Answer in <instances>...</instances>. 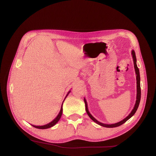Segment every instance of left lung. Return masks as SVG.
Returning a JSON list of instances; mask_svg holds the SVG:
<instances>
[{"instance_id":"left-lung-1","label":"left lung","mask_w":156,"mask_h":156,"mask_svg":"<svg viewBox=\"0 0 156 156\" xmlns=\"http://www.w3.org/2000/svg\"><path fill=\"white\" fill-rule=\"evenodd\" d=\"M131 54H132V57H133V63H134V68H135V73L136 75V102H135V105L134 106L133 109L132 110V111L131 112L130 114L127 116L126 118L124 120H121L119 122H117L116 124H103L101 122H100L99 121H98L95 118H94L92 116V115L90 113V112L88 111V106H87V103L85 99H84V103H85V107H86V111L87 113L88 114V115L89 116V117L90 118V119L94 121L96 123H97L98 124L100 125L101 126L103 127H118V126H120L122 124H123L127 120H129L131 116H133L134 115V114L135 113V112L136 111L138 108V107L139 105V103H140V95H141V92H140V73H139V69L137 67V66H136V55H135V51L133 50L131 51Z\"/></svg>"}]
</instances>
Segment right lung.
<instances>
[{"mask_svg":"<svg viewBox=\"0 0 156 156\" xmlns=\"http://www.w3.org/2000/svg\"><path fill=\"white\" fill-rule=\"evenodd\" d=\"M69 92H70V91L68 93V94L66 95V98L67 97V96L68 95ZM63 102H64V101H63ZM62 104H63V103H62ZM62 107H61L60 111V112L58 113V116H56L53 121L51 122L50 123H49V124H46V125H44V126H34V125H32V126L33 127H36V128H37V129H48V128H49V127H53V126H55L56 123H57V122L59 121L60 119L61 118V116H62Z\"/></svg>","mask_w":156,"mask_h":156,"instance_id":"right-lung-1","label":"right lung"}]
</instances>
